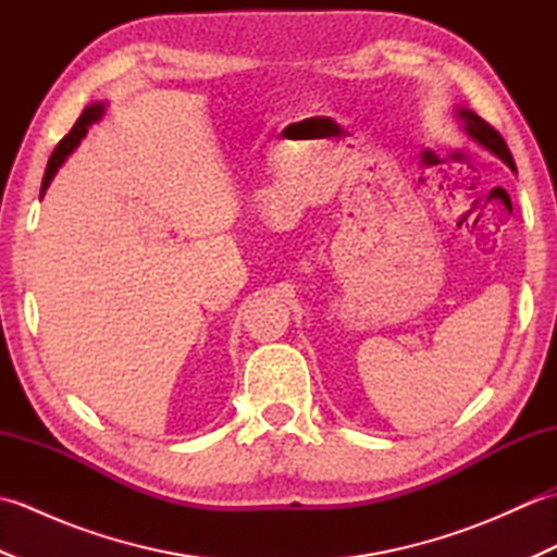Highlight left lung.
<instances>
[{
	"label": "left lung",
	"mask_w": 557,
	"mask_h": 557,
	"mask_svg": "<svg viewBox=\"0 0 557 557\" xmlns=\"http://www.w3.org/2000/svg\"><path fill=\"white\" fill-rule=\"evenodd\" d=\"M455 116L459 120V126L461 132H465V136L469 140H474L476 146L486 148L488 152H493L495 158H500L507 168H510L515 174H517V168H515V160H512V152L510 148H507V144L503 140V136L495 132V128L491 124H486L481 120V116L476 112H471L467 108H457L455 110Z\"/></svg>",
	"instance_id": "left-lung-1"
}]
</instances>
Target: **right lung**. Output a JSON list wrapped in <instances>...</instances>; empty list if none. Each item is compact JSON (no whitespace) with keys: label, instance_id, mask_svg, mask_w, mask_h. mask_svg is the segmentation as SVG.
Returning a JSON list of instances; mask_svg holds the SVG:
<instances>
[{"label":"right lung","instance_id":"1","mask_svg":"<svg viewBox=\"0 0 557 557\" xmlns=\"http://www.w3.org/2000/svg\"><path fill=\"white\" fill-rule=\"evenodd\" d=\"M104 110H108V104H104V102H92V104H88V108L81 112V116L76 120L74 128H71V132H69L62 140H59V146L54 148L50 162H47V170H45V176H42L40 194L47 191V186H50V182L54 180V174L59 172V168H62V164L66 162V158L71 156V152H74V150L78 148L81 140L86 138L90 124H96V122L102 120Z\"/></svg>","mask_w":557,"mask_h":557}]
</instances>
